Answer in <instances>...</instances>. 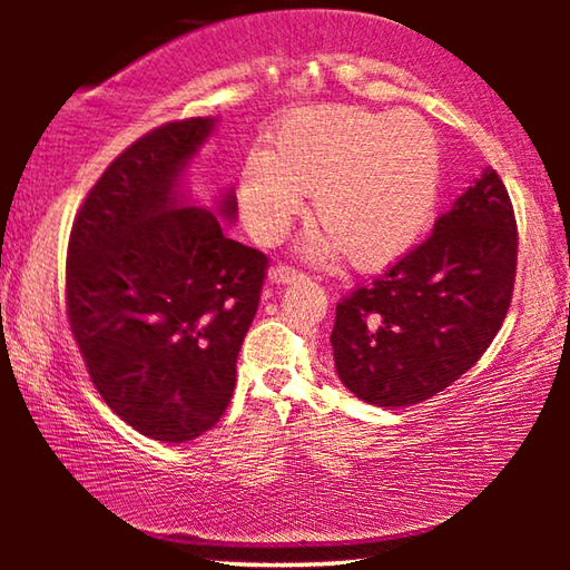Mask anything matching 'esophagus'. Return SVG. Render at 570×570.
Returning a JSON list of instances; mask_svg holds the SVG:
<instances>
[{
	"mask_svg": "<svg viewBox=\"0 0 570 570\" xmlns=\"http://www.w3.org/2000/svg\"><path fill=\"white\" fill-rule=\"evenodd\" d=\"M304 278H306V274L296 272V268L286 266V264H278L272 268V272H268V282H274V284H296V282H304Z\"/></svg>",
	"mask_w": 570,
	"mask_h": 570,
	"instance_id": "34e87169",
	"label": "esophagus"
}]
</instances>
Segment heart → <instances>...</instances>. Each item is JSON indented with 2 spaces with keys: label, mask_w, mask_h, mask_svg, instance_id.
Masks as SVG:
<instances>
[{
  "label": "heart",
  "mask_w": 570,
  "mask_h": 570,
  "mask_svg": "<svg viewBox=\"0 0 570 570\" xmlns=\"http://www.w3.org/2000/svg\"><path fill=\"white\" fill-rule=\"evenodd\" d=\"M440 150L412 112L326 108L292 115L268 150L248 153L238 173V208L262 244L282 238L314 193L322 226L312 246L344 250L356 268H382L417 244L435 214Z\"/></svg>",
  "instance_id": "heart-1"
}]
</instances>
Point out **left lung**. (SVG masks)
I'll list each match as a JSON object with an SVG mask.
<instances>
[{
  "instance_id": "left-lung-1",
  "label": "left lung",
  "mask_w": 570,
  "mask_h": 570,
  "mask_svg": "<svg viewBox=\"0 0 570 570\" xmlns=\"http://www.w3.org/2000/svg\"><path fill=\"white\" fill-rule=\"evenodd\" d=\"M518 230L493 168L435 220L430 238L336 304L332 350L346 390L410 407L475 364L513 296Z\"/></svg>"
}]
</instances>
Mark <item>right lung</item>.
<instances>
[{
    "mask_svg": "<svg viewBox=\"0 0 570 570\" xmlns=\"http://www.w3.org/2000/svg\"><path fill=\"white\" fill-rule=\"evenodd\" d=\"M218 118L176 120L115 158L75 216L67 316L105 404L160 442L204 435L236 387L268 258L228 238L234 190L190 206L183 173Z\"/></svg>",
    "mask_w": 570,
    "mask_h": 570,
    "instance_id": "obj_1",
    "label": "right lung"
}]
</instances>
